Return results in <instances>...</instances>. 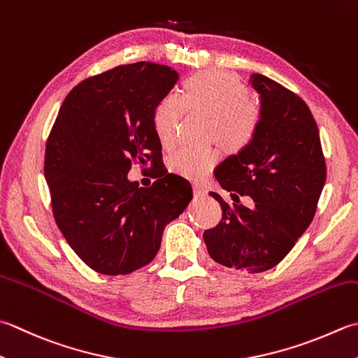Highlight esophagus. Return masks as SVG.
<instances>
[{
	"mask_svg": "<svg viewBox=\"0 0 358 358\" xmlns=\"http://www.w3.org/2000/svg\"><path fill=\"white\" fill-rule=\"evenodd\" d=\"M194 191H195V195H197V197H205V195L208 194L206 187L203 186L201 183H195L194 185Z\"/></svg>",
	"mask_w": 358,
	"mask_h": 358,
	"instance_id": "1",
	"label": "esophagus"
}]
</instances>
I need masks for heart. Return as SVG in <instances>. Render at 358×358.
<instances>
[{"instance_id": "heart-1", "label": "heart", "mask_w": 358, "mask_h": 358, "mask_svg": "<svg viewBox=\"0 0 358 358\" xmlns=\"http://www.w3.org/2000/svg\"><path fill=\"white\" fill-rule=\"evenodd\" d=\"M186 110L211 115L209 136L227 150L241 152L257 135L261 107L248 99L243 83L227 73H199L183 82L180 96L169 93L153 108V129L163 147L177 141ZM220 158L215 147H181L167 159L175 173L187 178H203Z\"/></svg>"}]
</instances>
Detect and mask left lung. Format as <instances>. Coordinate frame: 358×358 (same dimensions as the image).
Listing matches in <instances>:
<instances>
[{
    "mask_svg": "<svg viewBox=\"0 0 358 358\" xmlns=\"http://www.w3.org/2000/svg\"><path fill=\"white\" fill-rule=\"evenodd\" d=\"M250 82L261 94V125L253 143L217 167V181L236 203L229 206L211 192L222 220L203 239L215 262L261 273L281 262L310 225L326 183V161L307 103L262 74ZM237 194H250L255 206L243 207Z\"/></svg>",
    "mask_w": 358,
    "mask_h": 358,
    "instance_id": "8db88e82",
    "label": "left lung"
}]
</instances>
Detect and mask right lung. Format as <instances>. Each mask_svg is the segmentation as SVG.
<instances>
[{
  "mask_svg": "<svg viewBox=\"0 0 358 358\" xmlns=\"http://www.w3.org/2000/svg\"><path fill=\"white\" fill-rule=\"evenodd\" d=\"M178 80L166 65H119L69 91L49 133L45 178L55 223L90 268L129 275L153 261L163 231L192 186L167 173L150 187L129 181L133 163H163L153 108Z\"/></svg>",
  "mask_w": 358,
  "mask_h": 358,
  "instance_id": "1",
  "label": "right lung"
}]
</instances>
